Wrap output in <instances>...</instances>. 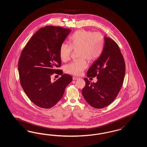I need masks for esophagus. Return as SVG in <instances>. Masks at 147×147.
<instances>
[{
	"label": "esophagus",
	"instance_id": "obj_1",
	"mask_svg": "<svg viewBox=\"0 0 147 147\" xmlns=\"http://www.w3.org/2000/svg\"><path fill=\"white\" fill-rule=\"evenodd\" d=\"M72 78H73V80H74V81H76V80H78L80 79V78H78V77H75V76L73 77Z\"/></svg>",
	"mask_w": 147,
	"mask_h": 147
}]
</instances>
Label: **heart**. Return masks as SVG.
I'll list each match as a JSON object with an SVG mask.
<instances>
[{
	"mask_svg": "<svg viewBox=\"0 0 147 147\" xmlns=\"http://www.w3.org/2000/svg\"><path fill=\"white\" fill-rule=\"evenodd\" d=\"M104 47V37L102 33L85 30L76 31L70 37L69 45L63 43L59 47V56L63 62L69 60L72 50H78L77 56L80 58L66 65L65 71L73 75H80L88 66L85 59L94 62L100 57Z\"/></svg>",
	"mask_w": 147,
	"mask_h": 147,
	"instance_id": "1",
	"label": "heart"
}]
</instances>
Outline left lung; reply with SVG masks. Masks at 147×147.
I'll return each instance as SVG.
<instances>
[{
	"instance_id": "obj_1",
	"label": "left lung",
	"mask_w": 147,
	"mask_h": 147,
	"mask_svg": "<svg viewBox=\"0 0 147 147\" xmlns=\"http://www.w3.org/2000/svg\"><path fill=\"white\" fill-rule=\"evenodd\" d=\"M104 47L100 57L87 72L88 77H97L96 83L84 78L82 94L85 100L96 109H102L116 98L123 85L125 65L119 45L113 39L104 37Z\"/></svg>"
}]
</instances>
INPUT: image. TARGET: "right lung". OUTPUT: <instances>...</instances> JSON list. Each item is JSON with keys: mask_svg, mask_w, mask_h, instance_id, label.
Masks as SVG:
<instances>
[{"mask_svg": "<svg viewBox=\"0 0 147 147\" xmlns=\"http://www.w3.org/2000/svg\"><path fill=\"white\" fill-rule=\"evenodd\" d=\"M71 31L54 26L40 28L22 52L18 65L20 83L29 99L40 108L50 109L55 105L72 81L71 75L56 69L62 64L59 47ZM53 74L62 76L52 82Z\"/></svg>", "mask_w": 147, "mask_h": 147, "instance_id": "right-lung-1", "label": "right lung"}]
</instances>
